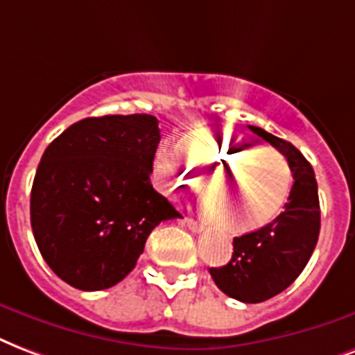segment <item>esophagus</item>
I'll list each match as a JSON object with an SVG mask.
<instances>
[{
	"instance_id": "34e87169",
	"label": "esophagus",
	"mask_w": 355,
	"mask_h": 355,
	"mask_svg": "<svg viewBox=\"0 0 355 355\" xmlns=\"http://www.w3.org/2000/svg\"><path fill=\"white\" fill-rule=\"evenodd\" d=\"M183 223H185V225L189 226V230H193L194 234H198V232L204 230V226L198 225V223H196V220H193V218L185 217V218H183Z\"/></svg>"
}]
</instances>
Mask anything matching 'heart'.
Returning <instances> with one entry per match:
<instances>
[{
    "instance_id": "b5f03b06",
    "label": "heart",
    "mask_w": 355,
    "mask_h": 355,
    "mask_svg": "<svg viewBox=\"0 0 355 355\" xmlns=\"http://www.w3.org/2000/svg\"><path fill=\"white\" fill-rule=\"evenodd\" d=\"M155 172L172 194L198 191L204 185L202 180H211L218 173L209 185V191L216 189L212 188L204 207L211 217L220 218L223 228L232 234H249L275 220L292 187V170L279 151L262 149L245 138L211 137L206 132L183 138L180 151L159 149ZM232 175L239 180L220 185Z\"/></svg>"
}]
</instances>
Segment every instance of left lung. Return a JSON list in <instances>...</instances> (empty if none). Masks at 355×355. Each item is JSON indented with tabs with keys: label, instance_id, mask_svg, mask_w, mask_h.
I'll use <instances>...</instances> for the list:
<instances>
[{
	"label": "left lung",
	"instance_id": "8db88e82",
	"mask_svg": "<svg viewBox=\"0 0 355 355\" xmlns=\"http://www.w3.org/2000/svg\"><path fill=\"white\" fill-rule=\"evenodd\" d=\"M249 129L286 157L294 185L284 211L260 230L234 238L230 262L209 273L228 297L260 303L288 288L307 266L318 241L320 202L314 170L300 149L260 127Z\"/></svg>",
	"mask_w": 355,
	"mask_h": 355
}]
</instances>
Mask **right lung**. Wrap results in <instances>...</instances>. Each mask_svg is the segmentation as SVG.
<instances>
[{
  "label": "right lung",
  "instance_id": "add662e5",
  "mask_svg": "<svg viewBox=\"0 0 355 355\" xmlns=\"http://www.w3.org/2000/svg\"><path fill=\"white\" fill-rule=\"evenodd\" d=\"M155 116L86 117L50 144L31 187V228L61 281L95 292L123 281L159 223L180 217L149 181Z\"/></svg>",
  "mask_w": 355,
  "mask_h": 355
}]
</instances>
